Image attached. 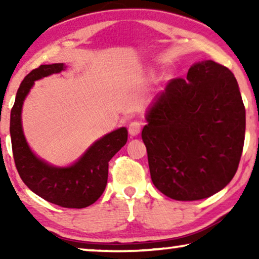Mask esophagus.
<instances>
[{"mask_svg": "<svg viewBox=\"0 0 259 259\" xmlns=\"http://www.w3.org/2000/svg\"><path fill=\"white\" fill-rule=\"evenodd\" d=\"M141 131V122L140 121H132L128 126V132L132 137H136L140 133Z\"/></svg>", "mask_w": 259, "mask_h": 259, "instance_id": "34e87169", "label": "esophagus"}]
</instances>
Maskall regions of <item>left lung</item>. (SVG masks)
<instances>
[{"label":"left lung","instance_id":"left-lung-1","mask_svg":"<svg viewBox=\"0 0 259 259\" xmlns=\"http://www.w3.org/2000/svg\"><path fill=\"white\" fill-rule=\"evenodd\" d=\"M141 132L154 186L172 199L199 200L224 189L238 168L245 107L231 70L206 60L169 81Z\"/></svg>","mask_w":259,"mask_h":259}]
</instances>
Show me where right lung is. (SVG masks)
<instances>
[{
  "label": "right lung",
  "instance_id": "right-lung-1",
  "mask_svg": "<svg viewBox=\"0 0 259 259\" xmlns=\"http://www.w3.org/2000/svg\"><path fill=\"white\" fill-rule=\"evenodd\" d=\"M63 63L41 65L24 77L10 112V138L14 161L23 183L45 200L62 207L82 208L95 203L106 189L108 161L127 143V130L118 128L95 141L75 164L55 167L37 158L24 138L21 112L36 80L60 73Z\"/></svg>",
  "mask_w": 259,
  "mask_h": 259
}]
</instances>
